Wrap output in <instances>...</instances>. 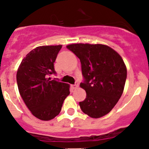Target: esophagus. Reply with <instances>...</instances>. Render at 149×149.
Segmentation results:
<instances>
[{
  "label": "esophagus",
  "instance_id": "esophagus-1",
  "mask_svg": "<svg viewBox=\"0 0 149 149\" xmlns=\"http://www.w3.org/2000/svg\"><path fill=\"white\" fill-rule=\"evenodd\" d=\"M78 86H79V82L76 81V84H75L74 85H73V88H78Z\"/></svg>",
  "mask_w": 149,
  "mask_h": 149
}]
</instances>
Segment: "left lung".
Returning a JSON list of instances; mask_svg holds the SVG:
<instances>
[{"label":"left lung","instance_id":"obj_1","mask_svg":"<svg viewBox=\"0 0 149 149\" xmlns=\"http://www.w3.org/2000/svg\"><path fill=\"white\" fill-rule=\"evenodd\" d=\"M67 48L79 58L86 97L79 105L85 114L99 118L109 113L123 94L127 69L120 55L104 45L73 44Z\"/></svg>","mask_w":149,"mask_h":149}]
</instances>
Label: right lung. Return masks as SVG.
I'll list each match as a JSON object with an SVG mask.
<instances>
[{"instance_id":"add662e5","label":"right lung","mask_w":149,"mask_h":149,"mask_svg":"<svg viewBox=\"0 0 149 149\" xmlns=\"http://www.w3.org/2000/svg\"><path fill=\"white\" fill-rule=\"evenodd\" d=\"M61 47H37L22 60L16 73L21 97L32 115L42 120L56 117L70 94L69 84L49 78L56 74L54 63Z\"/></svg>"}]
</instances>
